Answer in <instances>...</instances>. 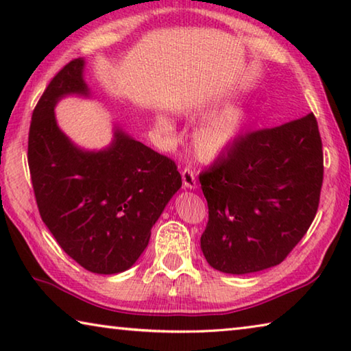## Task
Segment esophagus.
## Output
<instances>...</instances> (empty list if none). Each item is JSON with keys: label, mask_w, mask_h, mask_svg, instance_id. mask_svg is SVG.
I'll list each match as a JSON object with an SVG mask.
<instances>
[{"label": "esophagus", "mask_w": 351, "mask_h": 351, "mask_svg": "<svg viewBox=\"0 0 351 351\" xmlns=\"http://www.w3.org/2000/svg\"><path fill=\"white\" fill-rule=\"evenodd\" d=\"M182 176V186L186 189H197V176H195L193 170L190 169H184L181 171Z\"/></svg>", "instance_id": "34e87169"}]
</instances>
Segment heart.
<instances>
[{"label":"heart","mask_w":351,"mask_h":351,"mask_svg":"<svg viewBox=\"0 0 351 351\" xmlns=\"http://www.w3.org/2000/svg\"><path fill=\"white\" fill-rule=\"evenodd\" d=\"M230 100L229 96H213L186 111L187 116L201 117L209 112L221 108ZM254 111L247 104H235L224 106L223 110L213 112L212 116L204 119L195 130L192 144L195 154L201 161H213L229 152L239 142L246 130L251 125ZM154 125L158 132L165 136L175 133V123L170 117L159 114L154 119Z\"/></svg>","instance_id":"heart-1"}]
</instances>
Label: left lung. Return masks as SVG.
I'll return each mask as SVG.
<instances>
[{"mask_svg": "<svg viewBox=\"0 0 351 351\" xmlns=\"http://www.w3.org/2000/svg\"><path fill=\"white\" fill-rule=\"evenodd\" d=\"M324 153L313 112L252 132L199 175L209 206L201 251L213 269L251 274L287 258L316 217Z\"/></svg>", "mask_w": 351, "mask_h": 351, "instance_id": "8db88e82", "label": "left lung"}]
</instances>
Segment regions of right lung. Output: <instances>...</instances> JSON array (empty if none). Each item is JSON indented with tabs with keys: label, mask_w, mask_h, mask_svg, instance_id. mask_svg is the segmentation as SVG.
Segmentation results:
<instances>
[{
	"label": "right lung",
	"mask_w": 351,
	"mask_h": 351,
	"mask_svg": "<svg viewBox=\"0 0 351 351\" xmlns=\"http://www.w3.org/2000/svg\"><path fill=\"white\" fill-rule=\"evenodd\" d=\"M85 60L69 62L32 112L27 162L41 219L71 258L96 274L136 263L153 224L182 186L176 164L114 125L104 150H83L57 125L63 97L90 96Z\"/></svg>",
	"instance_id": "obj_1"
}]
</instances>
